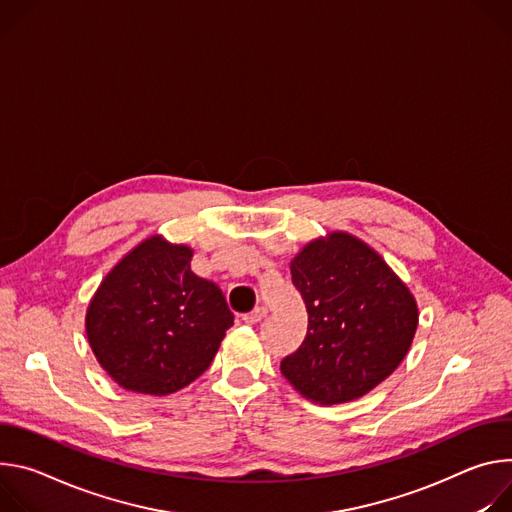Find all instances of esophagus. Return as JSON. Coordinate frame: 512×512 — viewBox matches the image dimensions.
Wrapping results in <instances>:
<instances>
[{"label":"esophagus","mask_w":512,"mask_h":512,"mask_svg":"<svg viewBox=\"0 0 512 512\" xmlns=\"http://www.w3.org/2000/svg\"><path fill=\"white\" fill-rule=\"evenodd\" d=\"M264 317H266V309H264V307H258V309H254V311L246 313L242 319H244V323H248V325H254V323L262 321Z\"/></svg>","instance_id":"34e87169"}]
</instances>
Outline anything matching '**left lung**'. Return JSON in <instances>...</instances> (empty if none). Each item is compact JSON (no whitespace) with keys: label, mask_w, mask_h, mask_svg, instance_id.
I'll return each instance as SVG.
<instances>
[{"label":"left lung","mask_w":512,"mask_h":512,"mask_svg":"<svg viewBox=\"0 0 512 512\" xmlns=\"http://www.w3.org/2000/svg\"><path fill=\"white\" fill-rule=\"evenodd\" d=\"M291 276L309 325L280 372L301 396L319 405L350 403L399 368L413 344L419 307L372 246L348 232H329L301 248Z\"/></svg>","instance_id":"left-lung-1"}]
</instances>
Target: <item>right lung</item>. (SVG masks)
I'll use <instances>...</instances> for the list:
<instances>
[{
  "instance_id": "right-lung-1",
  "label": "right lung",
  "mask_w": 512,
  "mask_h": 512,
  "mask_svg": "<svg viewBox=\"0 0 512 512\" xmlns=\"http://www.w3.org/2000/svg\"><path fill=\"white\" fill-rule=\"evenodd\" d=\"M193 248L154 234L122 256L89 301L87 342L122 388L166 396L213 362L234 313L215 282L191 270Z\"/></svg>"
}]
</instances>
